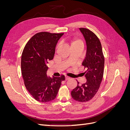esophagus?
I'll list each match as a JSON object with an SVG mask.
<instances>
[{
  "label": "esophagus",
  "instance_id": "obj_1",
  "mask_svg": "<svg viewBox=\"0 0 130 130\" xmlns=\"http://www.w3.org/2000/svg\"><path fill=\"white\" fill-rule=\"evenodd\" d=\"M69 79H70V78L69 77H68V76H66L65 77V80L67 81V80H69Z\"/></svg>",
  "mask_w": 130,
  "mask_h": 130
}]
</instances>
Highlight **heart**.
<instances>
[{
  "mask_svg": "<svg viewBox=\"0 0 130 130\" xmlns=\"http://www.w3.org/2000/svg\"><path fill=\"white\" fill-rule=\"evenodd\" d=\"M72 47L73 46H84V43L82 40H79V39H75L71 42Z\"/></svg>",
  "mask_w": 130,
  "mask_h": 130,
  "instance_id": "1",
  "label": "heart"
}]
</instances>
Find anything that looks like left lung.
<instances>
[{"label": "left lung", "instance_id": "left-lung-1", "mask_svg": "<svg viewBox=\"0 0 130 130\" xmlns=\"http://www.w3.org/2000/svg\"><path fill=\"white\" fill-rule=\"evenodd\" d=\"M86 43V56L82 65L86 72L84 73L86 82L78 85L71 92L73 99L79 102L92 99L99 90L103 80L105 60L100 40L91 31L86 28L79 29Z\"/></svg>", "mask_w": 130, "mask_h": 130}]
</instances>
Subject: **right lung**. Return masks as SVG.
Listing matches in <instances>:
<instances>
[{
  "instance_id": "add662e5",
  "label": "right lung",
  "mask_w": 130,
  "mask_h": 130,
  "mask_svg": "<svg viewBox=\"0 0 130 130\" xmlns=\"http://www.w3.org/2000/svg\"><path fill=\"white\" fill-rule=\"evenodd\" d=\"M64 34L39 32L27 43L21 58L22 74L25 87L35 100L46 103L55 99L65 77L47 76L46 66L52 60L57 43Z\"/></svg>"
}]
</instances>
